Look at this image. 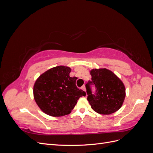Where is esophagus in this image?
I'll return each mask as SVG.
<instances>
[{
	"instance_id": "obj_1",
	"label": "esophagus",
	"mask_w": 153,
	"mask_h": 153,
	"mask_svg": "<svg viewBox=\"0 0 153 153\" xmlns=\"http://www.w3.org/2000/svg\"><path fill=\"white\" fill-rule=\"evenodd\" d=\"M82 89L84 91H86V89H85V85H83L82 87Z\"/></svg>"
}]
</instances>
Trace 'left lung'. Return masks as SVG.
I'll return each mask as SVG.
<instances>
[{
    "label": "left lung",
    "mask_w": 153,
    "mask_h": 153,
    "mask_svg": "<svg viewBox=\"0 0 153 153\" xmlns=\"http://www.w3.org/2000/svg\"><path fill=\"white\" fill-rule=\"evenodd\" d=\"M91 81L86 84L87 100L92 110L100 114L109 115L121 107L126 96L123 82L106 68L93 69L90 71ZM94 84L96 93L91 94L89 85Z\"/></svg>",
    "instance_id": "8db88e82"
}]
</instances>
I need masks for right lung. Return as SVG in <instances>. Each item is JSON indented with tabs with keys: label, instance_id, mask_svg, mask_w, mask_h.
Instances as JSON below:
<instances>
[{
	"label": "right lung",
	"instance_id": "add662e5",
	"mask_svg": "<svg viewBox=\"0 0 153 153\" xmlns=\"http://www.w3.org/2000/svg\"><path fill=\"white\" fill-rule=\"evenodd\" d=\"M71 68L59 66L51 68L36 80L33 89L37 105L45 114L61 117L70 114L78 100L85 92L78 89L76 77H70Z\"/></svg>",
	"mask_w": 153,
	"mask_h": 153
}]
</instances>
